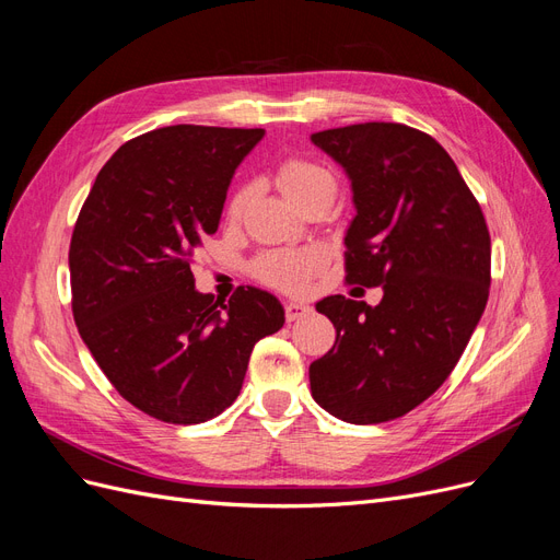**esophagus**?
<instances>
[{
	"label": "esophagus",
	"instance_id": "esophagus-1",
	"mask_svg": "<svg viewBox=\"0 0 560 560\" xmlns=\"http://www.w3.org/2000/svg\"><path fill=\"white\" fill-rule=\"evenodd\" d=\"M307 313H311V305H305V303H301V301H289V303L284 305V317H287V322L301 319V317H305Z\"/></svg>",
	"mask_w": 560,
	"mask_h": 560
}]
</instances>
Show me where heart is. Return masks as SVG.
Returning <instances> with one entry per match:
<instances>
[{
    "label": "heart",
    "instance_id": "heart-1",
    "mask_svg": "<svg viewBox=\"0 0 560 560\" xmlns=\"http://www.w3.org/2000/svg\"><path fill=\"white\" fill-rule=\"evenodd\" d=\"M276 183L282 189V195L294 201L296 206L305 199H311L322 191L336 189L334 173L319 162L305 160V158H289L282 160L276 168ZM255 195L253 183H241L226 201V218L231 222L241 220L245 208ZM322 255L317 249H278V253H268L255 264V273L261 282L273 284L287 292H299L311 280L313 271L319 266Z\"/></svg>",
    "mask_w": 560,
    "mask_h": 560
}]
</instances>
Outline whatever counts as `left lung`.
<instances>
[{
  "label": "left lung",
  "mask_w": 560,
  "mask_h": 560,
  "mask_svg": "<svg viewBox=\"0 0 560 560\" xmlns=\"http://www.w3.org/2000/svg\"><path fill=\"white\" fill-rule=\"evenodd\" d=\"M311 141L352 180L345 280L382 287L373 307L340 294L317 303L336 342L311 363V392L350 423L408 415L450 377L485 313L491 238L454 160L398 122L317 131Z\"/></svg>",
  "instance_id": "left-lung-1"
}]
</instances>
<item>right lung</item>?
I'll return each instance as SVG.
<instances>
[{"instance_id":"obj_1","label":"right lung","mask_w":560,"mask_h":560,"mask_svg":"<svg viewBox=\"0 0 560 560\" xmlns=\"http://www.w3.org/2000/svg\"><path fill=\"white\" fill-rule=\"evenodd\" d=\"M264 129L173 125L127 141L96 176L69 245L71 311L94 361L133 408L201 423L241 394L280 301L195 289L191 255L218 231L236 166Z\"/></svg>"}]
</instances>
